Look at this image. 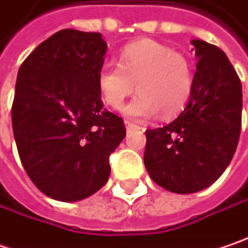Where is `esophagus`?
I'll use <instances>...</instances> for the list:
<instances>
[{
	"instance_id": "esophagus-1",
	"label": "esophagus",
	"mask_w": 248,
	"mask_h": 248,
	"mask_svg": "<svg viewBox=\"0 0 248 248\" xmlns=\"http://www.w3.org/2000/svg\"><path fill=\"white\" fill-rule=\"evenodd\" d=\"M124 126H126V129H130V127H133V126H136V124H132L130 121H127V119H126V121H124Z\"/></svg>"
}]
</instances>
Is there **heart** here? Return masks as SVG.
I'll use <instances>...</instances> for the list:
<instances>
[{"label": "heart", "instance_id": "b5f03b06", "mask_svg": "<svg viewBox=\"0 0 248 248\" xmlns=\"http://www.w3.org/2000/svg\"><path fill=\"white\" fill-rule=\"evenodd\" d=\"M137 95L124 107L130 118H147L159 112L162 118L179 113L193 92V70L187 58L154 40L130 43L119 54L118 66L105 65L97 84L104 103L121 108L133 93Z\"/></svg>", "mask_w": 248, "mask_h": 248}]
</instances>
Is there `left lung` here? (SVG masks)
<instances>
[{
  "label": "left lung",
  "instance_id": "left-lung-1",
  "mask_svg": "<svg viewBox=\"0 0 248 248\" xmlns=\"http://www.w3.org/2000/svg\"><path fill=\"white\" fill-rule=\"evenodd\" d=\"M197 65L185 111L145 130L144 165L165 190L188 194L211 186L234 155L242 129V83L226 54L193 40Z\"/></svg>",
  "mask_w": 248,
  "mask_h": 248
}]
</instances>
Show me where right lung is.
<instances>
[{
  "label": "right lung",
  "mask_w": 248,
  "mask_h": 248,
  "mask_svg": "<svg viewBox=\"0 0 248 248\" xmlns=\"http://www.w3.org/2000/svg\"><path fill=\"white\" fill-rule=\"evenodd\" d=\"M107 43L100 33L63 29L43 41L17 72L12 129L36 187L78 201L108 182L109 155L126 136L124 119L104 109L97 78Z\"/></svg>",
  "instance_id": "1"
}]
</instances>
